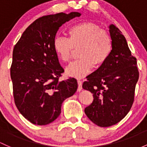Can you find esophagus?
<instances>
[{"instance_id": "esophagus-1", "label": "esophagus", "mask_w": 147, "mask_h": 147, "mask_svg": "<svg viewBox=\"0 0 147 147\" xmlns=\"http://www.w3.org/2000/svg\"><path fill=\"white\" fill-rule=\"evenodd\" d=\"M78 91H80L82 90V81L81 80H78Z\"/></svg>"}]
</instances>
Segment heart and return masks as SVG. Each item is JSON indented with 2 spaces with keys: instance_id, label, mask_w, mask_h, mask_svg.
I'll list each match as a JSON object with an SVG mask.
<instances>
[{
  "instance_id": "obj_1",
  "label": "heart",
  "mask_w": 147,
  "mask_h": 147,
  "mask_svg": "<svg viewBox=\"0 0 147 147\" xmlns=\"http://www.w3.org/2000/svg\"><path fill=\"white\" fill-rule=\"evenodd\" d=\"M53 48L57 56L64 63L70 62L74 50H78L80 58L67 68V75L81 78L88 74L94 66L99 67L108 59L112 50L109 34L99 29L95 24L81 22L68 30V38H55Z\"/></svg>"
}]
</instances>
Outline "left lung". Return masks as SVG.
<instances>
[{
    "mask_svg": "<svg viewBox=\"0 0 147 147\" xmlns=\"http://www.w3.org/2000/svg\"><path fill=\"white\" fill-rule=\"evenodd\" d=\"M108 28L112 40L111 55L83 84V89L92 92L94 97L85 113L100 127L113 125L127 114L139 79L137 59L131 55L125 38L113 24Z\"/></svg>",
    "mask_w": 147,
    "mask_h": 147,
    "instance_id": "8db88e82",
    "label": "left lung"
}]
</instances>
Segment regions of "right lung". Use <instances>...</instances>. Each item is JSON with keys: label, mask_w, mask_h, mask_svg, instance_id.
I'll return each mask as SVG.
<instances>
[{"label": "right lung", "mask_w": 147, "mask_h": 147, "mask_svg": "<svg viewBox=\"0 0 147 147\" xmlns=\"http://www.w3.org/2000/svg\"><path fill=\"white\" fill-rule=\"evenodd\" d=\"M80 12L43 16L24 31L12 53L10 76L15 105L31 123L45 125L61 113L62 102L76 92V78L59 80L64 72L53 48L59 27Z\"/></svg>", "instance_id": "obj_1"}]
</instances>
